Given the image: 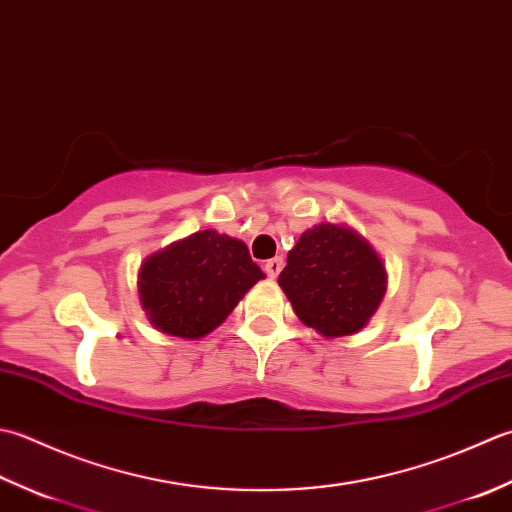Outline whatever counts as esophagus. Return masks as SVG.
I'll return each instance as SVG.
<instances>
[{
	"mask_svg": "<svg viewBox=\"0 0 512 512\" xmlns=\"http://www.w3.org/2000/svg\"><path fill=\"white\" fill-rule=\"evenodd\" d=\"M280 269H283V258L276 256V258H269L265 263V271L269 278H276L280 274Z\"/></svg>",
	"mask_w": 512,
	"mask_h": 512,
	"instance_id": "obj_1",
	"label": "esophagus"
}]
</instances>
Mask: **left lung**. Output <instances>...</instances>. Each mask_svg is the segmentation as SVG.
<instances>
[{"instance_id":"1","label":"left lung","mask_w":512,"mask_h":512,"mask_svg":"<svg viewBox=\"0 0 512 512\" xmlns=\"http://www.w3.org/2000/svg\"><path fill=\"white\" fill-rule=\"evenodd\" d=\"M387 283L384 260L367 238L347 223L331 221L300 234L278 276L298 320L327 340L367 327Z\"/></svg>"}]
</instances>
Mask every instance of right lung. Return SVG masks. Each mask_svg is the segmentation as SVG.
Returning <instances> with one entry per match:
<instances>
[{
  "mask_svg": "<svg viewBox=\"0 0 512 512\" xmlns=\"http://www.w3.org/2000/svg\"><path fill=\"white\" fill-rule=\"evenodd\" d=\"M265 274L243 241L216 229L165 245L137 274L141 309L150 325L183 340H201L221 327Z\"/></svg>",
  "mask_w": 512,
  "mask_h": 512,
  "instance_id": "obj_1",
  "label": "right lung"
}]
</instances>
